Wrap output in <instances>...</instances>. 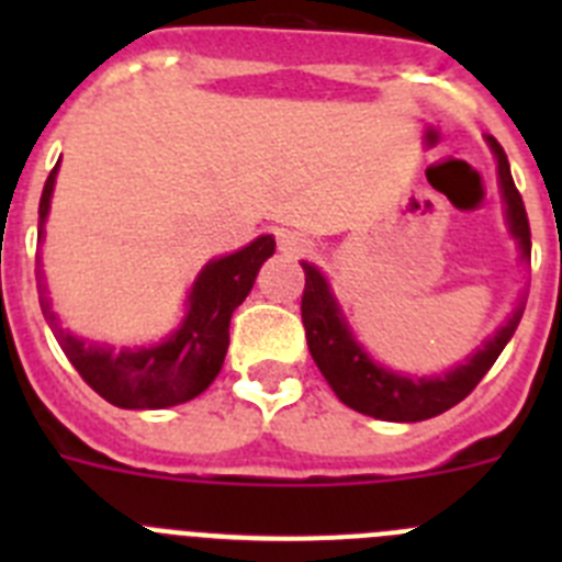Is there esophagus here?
<instances>
[{"label": "esophagus", "instance_id": "1", "mask_svg": "<svg viewBox=\"0 0 562 562\" xmlns=\"http://www.w3.org/2000/svg\"><path fill=\"white\" fill-rule=\"evenodd\" d=\"M306 241L301 233H292V231H284L281 236H278V247H281V252H286V256H297V252L306 250Z\"/></svg>", "mask_w": 562, "mask_h": 562}]
</instances>
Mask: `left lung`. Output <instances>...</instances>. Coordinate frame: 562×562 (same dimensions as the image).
I'll use <instances>...</instances> for the list:
<instances>
[{
  "mask_svg": "<svg viewBox=\"0 0 562 562\" xmlns=\"http://www.w3.org/2000/svg\"><path fill=\"white\" fill-rule=\"evenodd\" d=\"M486 146L493 148L495 160H498L506 225H509V233L518 241L520 258H529L532 256V233H529L524 200H520L518 188L513 182L506 154L495 137H486ZM301 267H304L306 276L301 317H304L312 360H315V366L326 376V382H329L342 405L355 408L357 414L385 422H422L459 405L479 385L481 376L493 369V362L498 360L506 342L513 340L526 306V297L520 295L518 306L498 326V331L493 337H486L484 346L475 349L464 362H456L453 369L434 376L400 374V371L380 366L369 351L362 349V342H357L324 272L310 265V261H301Z\"/></svg>",
  "mask_w": 562,
  "mask_h": 562,
  "instance_id": "8db88e82",
  "label": "left lung"
}]
</instances>
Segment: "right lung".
Returning <instances> with one entry per match:
<instances>
[{
  "label": "right lung",
  "instance_id": "right-lung-1",
  "mask_svg": "<svg viewBox=\"0 0 562 562\" xmlns=\"http://www.w3.org/2000/svg\"><path fill=\"white\" fill-rule=\"evenodd\" d=\"M56 173L58 162L49 171L38 202V241L44 238ZM272 252H276V238L258 236L241 250L207 261L188 292L182 324L154 346L114 351V346L92 342L64 329L49 304L47 286L42 284V261L36 270L38 304L61 351L95 394L128 411L171 408L200 396L216 380L231 342L233 310L250 295L258 270Z\"/></svg>",
  "mask_w": 562,
  "mask_h": 562
}]
</instances>
